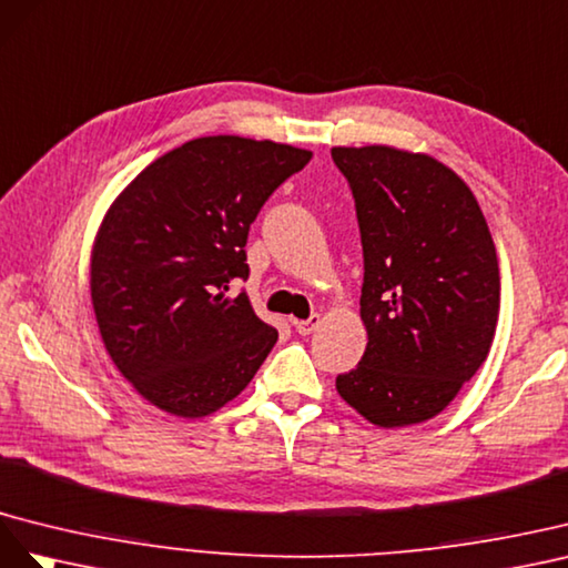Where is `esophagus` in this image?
<instances>
[{"instance_id":"1","label":"esophagus","mask_w":568,"mask_h":568,"mask_svg":"<svg viewBox=\"0 0 568 568\" xmlns=\"http://www.w3.org/2000/svg\"><path fill=\"white\" fill-rule=\"evenodd\" d=\"M293 326H295V331H297L300 335H310V333H314V331L321 326V316H318V314H312L310 318H304V321L293 318Z\"/></svg>"}]
</instances>
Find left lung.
<instances>
[{
  "label": "left lung",
  "mask_w": 568,
  "mask_h": 568,
  "mask_svg": "<svg viewBox=\"0 0 568 568\" xmlns=\"http://www.w3.org/2000/svg\"><path fill=\"white\" fill-rule=\"evenodd\" d=\"M349 181L364 247L366 352L335 387L378 428L440 414L471 381L499 316V264L462 178L390 144L333 148Z\"/></svg>",
  "instance_id": "obj_1"
}]
</instances>
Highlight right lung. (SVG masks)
<instances>
[{"label":"right lung","mask_w":568,"mask_h":568,"mask_svg":"<svg viewBox=\"0 0 568 568\" xmlns=\"http://www.w3.org/2000/svg\"><path fill=\"white\" fill-rule=\"evenodd\" d=\"M312 152L273 140L209 135L154 159L97 231L90 297L111 362L156 409L202 418L235 399L278 331L258 318L245 281L258 209Z\"/></svg>","instance_id":"1"}]
</instances>
